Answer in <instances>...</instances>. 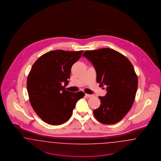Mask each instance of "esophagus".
<instances>
[{"label": "esophagus", "instance_id": "1", "mask_svg": "<svg viewBox=\"0 0 161 161\" xmlns=\"http://www.w3.org/2000/svg\"><path fill=\"white\" fill-rule=\"evenodd\" d=\"M86 96L87 97H92L93 96L92 94H86Z\"/></svg>", "mask_w": 161, "mask_h": 161}]
</instances>
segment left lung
I'll return each mask as SVG.
<instances>
[{"mask_svg": "<svg viewBox=\"0 0 161 161\" xmlns=\"http://www.w3.org/2000/svg\"><path fill=\"white\" fill-rule=\"evenodd\" d=\"M85 57L92 63L100 86H106L105 96L98 98L100 107L93 111L98 121L111 125L120 121L134 102L138 80L130 61L112 49L86 51Z\"/></svg>", "mask_w": 161, "mask_h": 161, "instance_id": "left-lung-1", "label": "left lung"}]
</instances>
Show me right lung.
Segmentation results:
<instances>
[{
    "mask_svg": "<svg viewBox=\"0 0 161 161\" xmlns=\"http://www.w3.org/2000/svg\"><path fill=\"white\" fill-rule=\"evenodd\" d=\"M83 52L52 51L40 57L31 68L27 78L29 102L44 122L53 125L67 122L77 102L84 96L83 92L72 93L65 89L71 67Z\"/></svg>",
    "mask_w": 161,
    "mask_h": 161,
    "instance_id": "add662e5",
    "label": "right lung"
}]
</instances>
